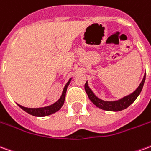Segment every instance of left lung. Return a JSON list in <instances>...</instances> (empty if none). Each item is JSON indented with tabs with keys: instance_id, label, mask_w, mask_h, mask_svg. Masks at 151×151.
Segmentation results:
<instances>
[{
	"instance_id": "left-lung-1",
	"label": "left lung",
	"mask_w": 151,
	"mask_h": 151,
	"mask_svg": "<svg viewBox=\"0 0 151 151\" xmlns=\"http://www.w3.org/2000/svg\"><path fill=\"white\" fill-rule=\"evenodd\" d=\"M145 80V73L144 75V78L142 79V83H140V85L138 86V87L136 90L131 93L128 96H126L124 97L121 98L118 101H105L101 100L100 98H98L95 94L93 93V91L91 90V88L88 86L87 81L85 83V91H86V94L88 96V97L91 100V101L93 103L94 105H96L98 108L104 109V110H107V111H121L124 109L127 108L130 105H132L135 100L137 98V96L140 95L141 91H142L143 86H144V83Z\"/></svg>"
}]
</instances>
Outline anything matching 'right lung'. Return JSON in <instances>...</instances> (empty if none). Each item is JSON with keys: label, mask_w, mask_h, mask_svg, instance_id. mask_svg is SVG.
Instances as JSON below:
<instances>
[{"label": "right lung", "mask_w": 151, "mask_h": 151, "mask_svg": "<svg viewBox=\"0 0 151 151\" xmlns=\"http://www.w3.org/2000/svg\"><path fill=\"white\" fill-rule=\"evenodd\" d=\"M71 79L70 78L68 81V83H66V85L64 87V90L62 92L60 98L56 102H55L54 104L46 107H42V108H27V107H24L22 105H18L23 110H24L25 112H27L31 115L36 116V117H45V116H48L54 113L57 112L58 110H60V108L63 106L64 103H65V95H66V91H67V87L69 85V83L71 82Z\"/></svg>", "instance_id": "add662e5"}]
</instances>
